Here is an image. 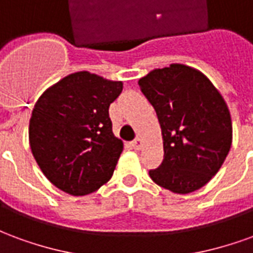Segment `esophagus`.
<instances>
[{"instance_id": "1", "label": "esophagus", "mask_w": 253, "mask_h": 253, "mask_svg": "<svg viewBox=\"0 0 253 253\" xmlns=\"http://www.w3.org/2000/svg\"><path fill=\"white\" fill-rule=\"evenodd\" d=\"M142 145H143V142L141 138H135V139L132 141V148L135 149V150H139V149L142 148Z\"/></svg>"}]
</instances>
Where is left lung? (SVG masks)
I'll use <instances>...</instances> for the list:
<instances>
[{
    "instance_id": "8db88e82",
    "label": "left lung",
    "mask_w": 253,
    "mask_h": 253,
    "mask_svg": "<svg viewBox=\"0 0 253 253\" xmlns=\"http://www.w3.org/2000/svg\"><path fill=\"white\" fill-rule=\"evenodd\" d=\"M138 85L159 118L164 160L149 170L152 180L175 194L207 184L232 145V119L211 81L194 67L172 63L154 69Z\"/></svg>"
}]
</instances>
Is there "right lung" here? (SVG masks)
Here are the masks:
<instances>
[{
	"instance_id": "add662e5",
	"label": "right lung",
	"mask_w": 253,
	"mask_h": 253,
	"mask_svg": "<svg viewBox=\"0 0 253 253\" xmlns=\"http://www.w3.org/2000/svg\"><path fill=\"white\" fill-rule=\"evenodd\" d=\"M123 89L89 72H76L47 88L30 119V146L41 170L73 196L92 194L110 180L123 152L108 108Z\"/></svg>"
}]
</instances>
